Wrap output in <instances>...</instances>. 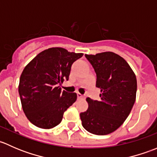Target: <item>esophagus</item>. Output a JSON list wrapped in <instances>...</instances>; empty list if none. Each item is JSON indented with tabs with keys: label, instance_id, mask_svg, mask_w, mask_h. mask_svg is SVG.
Segmentation results:
<instances>
[{
	"label": "esophagus",
	"instance_id": "esophagus-1",
	"mask_svg": "<svg viewBox=\"0 0 157 157\" xmlns=\"http://www.w3.org/2000/svg\"><path fill=\"white\" fill-rule=\"evenodd\" d=\"M77 98H78V99H84L85 96H83L82 94H80V93H77Z\"/></svg>",
	"mask_w": 157,
	"mask_h": 157
}]
</instances>
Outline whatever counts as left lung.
<instances>
[{
    "instance_id": "left-lung-1",
    "label": "left lung",
    "mask_w": 157,
    "mask_h": 157,
    "mask_svg": "<svg viewBox=\"0 0 157 157\" xmlns=\"http://www.w3.org/2000/svg\"><path fill=\"white\" fill-rule=\"evenodd\" d=\"M96 74L100 99L87 98L89 108L80 113L83 127L105 135L118 129L129 115L136 99L137 79L127 61L111 52L85 55Z\"/></svg>"
}]
</instances>
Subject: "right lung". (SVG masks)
Instances as JSON below:
<instances>
[{
  "mask_svg": "<svg viewBox=\"0 0 157 157\" xmlns=\"http://www.w3.org/2000/svg\"><path fill=\"white\" fill-rule=\"evenodd\" d=\"M83 55L62 48L40 52L26 66L19 84L25 115L32 124L49 129L61 123L64 112L77 100V93L58 86L68 80L71 65Z\"/></svg>",
  "mask_w": 157,
  "mask_h": 157,
  "instance_id": "right-lung-1",
  "label": "right lung"
}]
</instances>
